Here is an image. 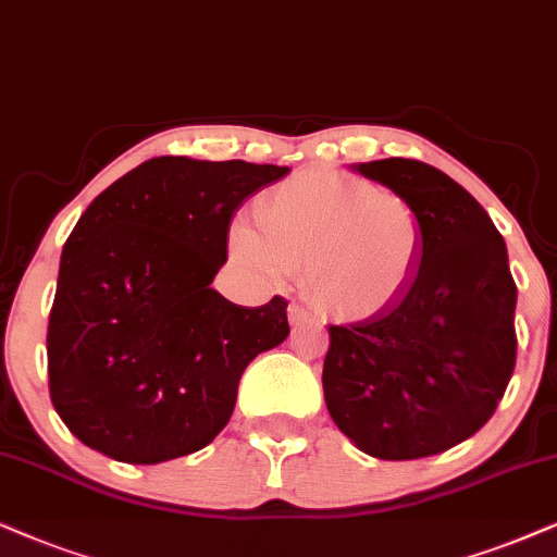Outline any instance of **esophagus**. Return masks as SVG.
Returning <instances> with one entry per match:
<instances>
[{
    "label": "esophagus",
    "instance_id": "esophagus-1",
    "mask_svg": "<svg viewBox=\"0 0 557 557\" xmlns=\"http://www.w3.org/2000/svg\"><path fill=\"white\" fill-rule=\"evenodd\" d=\"M311 311H308L306 306H300V302H290V308H287V319H290V323H300L306 319H311Z\"/></svg>",
    "mask_w": 557,
    "mask_h": 557
}]
</instances>
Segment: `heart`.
Listing matches in <instances>:
<instances>
[{"label":"heart","instance_id":"1","mask_svg":"<svg viewBox=\"0 0 557 557\" xmlns=\"http://www.w3.org/2000/svg\"><path fill=\"white\" fill-rule=\"evenodd\" d=\"M424 215L404 193L306 172L280 182L255 223L231 228L236 262L264 283L306 264V290L336 319H370L400 300L424 257Z\"/></svg>","mask_w":557,"mask_h":557}]
</instances>
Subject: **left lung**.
<instances>
[{"mask_svg":"<svg viewBox=\"0 0 557 557\" xmlns=\"http://www.w3.org/2000/svg\"><path fill=\"white\" fill-rule=\"evenodd\" d=\"M355 172L424 215L419 272L388 311L329 326L323 396L334 424L380 460L440 455L494 417L517 362V285L481 202L417 159Z\"/></svg>","mask_w":557,"mask_h":557,"instance_id":"8db88e82","label":"left lung"}]
</instances>
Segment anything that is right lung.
<instances>
[{"mask_svg": "<svg viewBox=\"0 0 557 557\" xmlns=\"http://www.w3.org/2000/svg\"><path fill=\"white\" fill-rule=\"evenodd\" d=\"M290 172L157 157L91 200L63 244L48 391L76 440L133 466L197 453L228 424L246 364L290 334L287 300L244 308L210 283L231 215Z\"/></svg>", "mask_w": 557, "mask_h": 557, "instance_id": "right-lung-1", "label": "right lung"}]
</instances>
